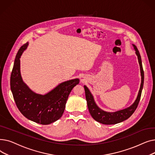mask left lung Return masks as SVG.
Masks as SVG:
<instances>
[{"label":"left lung","instance_id":"obj_1","mask_svg":"<svg viewBox=\"0 0 155 155\" xmlns=\"http://www.w3.org/2000/svg\"><path fill=\"white\" fill-rule=\"evenodd\" d=\"M133 46L134 48V50H136V53L137 56L138 61H139V64L140 66V70H141V84L140 89L139 91V93H138L137 99L134 102V104L131 105L129 107L119 110L115 112H105L101 109H99L97 105L95 104L94 97L91 94V92L89 91L88 88L84 86L85 92V97L87 102V105L88 110L90 112L92 117L97 122H99L100 123H102L103 124H115L119 123H121L126 119H127L130 116H131L134 112L136 110V108L137 107L138 104L140 102L141 92L143 87V84H144V71L142 66V61L141 56L140 54L139 51H138L137 47L133 45Z\"/></svg>","mask_w":155,"mask_h":155}]
</instances>
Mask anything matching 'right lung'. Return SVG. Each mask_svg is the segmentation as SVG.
I'll list each match as a JSON object with an SVG mask.
<instances>
[{
	"instance_id": "add662e5",
	"label": "right lung",
	"mask_w": 155,
	"mask_h": 155,
	"mask_svg": "<svg viewBox=\"0 0 155 155\" xmlns=\"http://www.w3.org/2000/svg\"><path fill=\"white\" fill-rule=\"evenodd\" d=\"M28 45V43L23 45L16 54L11 75V89L15 104L24 116L38 124H50L63 115L69 94L79 84V80L63 82L44 95L31 91L23 82L20 73V58Z\"/></svg>"
}]
</instances>
